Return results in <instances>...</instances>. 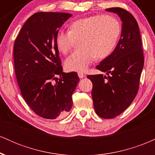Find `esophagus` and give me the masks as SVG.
I'll return each mask as SVG.
<instances>
[{
	"label": "esophagus",
	"mask_w": 155,
	"mask_h": 155,
	"mask_svg": "<svg viewBox=\"0 0 155 155\" xmlns=\"http://www.w3.org/2000/svg\"><path fill=\"white\" fill-rule=\"evenodd\" d=\"M78 76H79V77L80 78V79H82V78H84L85 76H86V75H85L84 73H81V72L78 73Z\"/></svg>",
	"instance_id": "1"
}]
</instances>
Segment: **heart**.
Masks as SVG:
<instances>
[{"mask_svg":"<svg viewBox=\"0 0 155 155\" xmlns=\"http://www.w3.org/2000/svg\"><path fill=\"white\" fill-rule=\"evenodd\" d=\"M121 31L120 22L113 16H90L71 23L68 32H58L55 44L60 52L67 54L74 41L79 40V49L66 58L65 67L69 71L82 72L87 70L94 58L104 59L111 54Z\"/></svg>","mask_w":155,"mask_h":155,"instance_id":"1","label":"heart"}]
</instances>
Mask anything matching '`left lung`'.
<instances>
[{
    "mask_svg": "<svg viewBox=\"0 0 155 155\" xmlns=\"http://www.w3.org/2000/svg\"><path fill=\"white\" fill-rule=\"evenodd\" d=\"M120 16L122 21L121 38L111 54L96 68L106 75H88L92 82V97L97 115L112 119L132 104L139 89L144 63L141 39L136 19L124 8H106Z\"/></svg>",
    "mask_w": 155,
    "mask_h": 155,
    "instance_id": "8db88e82",
    "label": "left lung"
}]
</instances>
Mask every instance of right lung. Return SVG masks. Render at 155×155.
Masks as SVG:
<instances>
[{
    "label": "right lung",
    "mask_w": 155,
    "mask_h": 155,
    "mask_svg": "<svg viewBox=\"0 0 155 155\" xmlns=\"http://www.w3.org/2000/svg\"><path fill=\"white\" fill-rule=\"evenodd\" d=\"M71 16L35 13L25 22L14 44L15 75L21 94L33 111L44 119L55 120L70 111L71 95L79 82L76 72H63L55 44L59 28Z\"/></svg>",
    "instance_id": "right-lung-1"
}]
</instances>
